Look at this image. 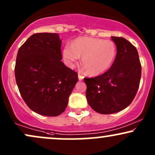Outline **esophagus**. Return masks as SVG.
Returning <instances> with one entry per match:
<instances>
[{
	"label": "esophagus",
	"instance_id": "esophagus-1",
	"mask_svg": "<svg viewBox=\"0 0 155 155\" xmlns=\"http://www.w3.org/2000/svg\"><path fill=\"white\" fill-rule=\"evenodd\" d=\"M78 76H79V79L80 80V81H81V80H83L84 79V76L81 75L80 73H79V74H78Z\"/></svg>",
	"mask_w": 155,
	"mask_h": 155
}]
</instances>
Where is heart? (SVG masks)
Listing matches in <instances>:
<instances>
[{"label":"heart","instance_id":"b5f03b06","mask_svg":"<svg viewBox=\"0 0 155 155\" xmlns=\"http://www.w3.org/2000/svg\"><path fill=\"white\" fill-rule=\"evenodd\" d=\"M117 54L116 44L111 40L81 37L65 46L63 58L68 64L74 65L79 58L87 74L98 75L106 71L114 63Z\"/></svg>","mask_w":155,"mask_h":155}]
</instances>
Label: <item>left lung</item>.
<instances>
[{"label": "left lung", "mask_w": 155, "mask_h": 155, "mask_svg": "<svg viewBox=\"0 0 155 155\" xmlns=\"http://www.w3.org/2000/svg\"><path fill=\"white\" fill-rule=\"evenodd\" d=\"M111 39L117 47V54L111 68L100 76L84 79L89 105L102 114L127 107L136 95L141 76L136 48L122 37L112 36Z\"/></svg>", "instance_id": "left-lung-1"}]
</instances>
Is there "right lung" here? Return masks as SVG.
<instances>
[{
	"label": "right lung",
	"instance_id": "obj_1",
	"mask_svg": "<svg viewBox=\"0 0 155 155\" xmlns=\"http://www.w3.org/2000/svg\"><path fill=\"white\" fill-rule=\"evenodd\" d=\"M58 33L32 35L19 47L16 82L27 106L41 115L56 117L65 111L78 81V74L61 61Z\"/></svg>",
	"mask_w": 155,
	"mask_h": 155
}]
</instances>
